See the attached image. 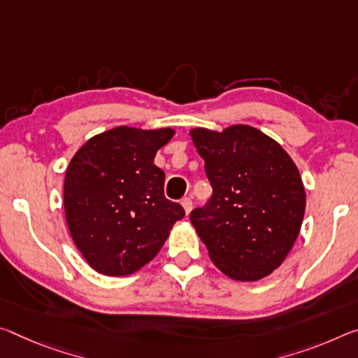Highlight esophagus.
<instances>
[{"instance_id": "34e87169", "label": "esophagus", "mask_w": 358, "mask_h": 358, "mask_svg": "<svg viewBox=\"0 0 358 358\" xmlns=\"http://www.w3.org/2000/svg\"><path fill=\"white\" fill-rule=\"evenodd\" d=\"M181 206H183L186 215H189V212L192 210V201H191V197H185V199L181 201Z\"/></svg>"}]
</instances>
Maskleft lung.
<instances>
[{"label":"left lung","instance_id":"1","mask_svg":"<svg viewBox=\"0 0 358 358\" xmlns=\"http://www.w3.org/2000/svg\"><path fill=\"white\" fill-rule=\"evenodd\" d=\"M212 196L189 218L215 266L255 282L279 268L301 229L306 192L287 151L250 126L192 129Z\"/></svg>","mask_w":358,"mask_h":358}]
</instances>
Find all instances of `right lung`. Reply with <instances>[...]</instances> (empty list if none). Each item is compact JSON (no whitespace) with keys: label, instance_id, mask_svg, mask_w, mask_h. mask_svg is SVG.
<instances>
[{"label":"right lung","instance_id":"add662e5","mask_svg":"<svg viewBox=\"0 0 358 358\" xmlns=\"http://www.w3.org/2000/svg\"><path fill=\"white\" fill-rule=\"evenodd\" d=\"M172 129L116 127L86 141L66 169V224L89 266L105 275H129L156 257L185 217L164 196L166 173L155 166Z\"/></svg>","mask_w":358,"mask_h":358}]
</instances>
